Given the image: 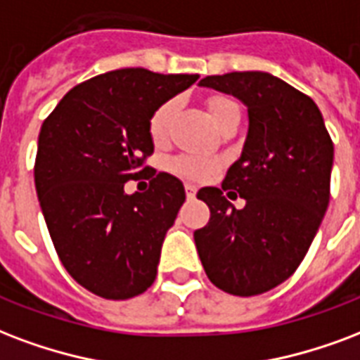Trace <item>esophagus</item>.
Listing matches in <instances>:
<instances>
[{"label":"esophagus","instance_id":"34e87169","mask_svg":"<svg viewBox=\"0 0 360 360\" xmlns=\"http://www.w3.org/2000/svg\"><path fill=\"white\" fill-rule=\"evenodd\" d=\"M185 191L188 198H194V196H196V186L194 185H185Z\"/></svg>","mask_w":360,"mask_h":360}]
</instances>
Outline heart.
<instances>
[{"label": "heart", "instance_id": "obj_1", "mask_svg": "<svg viewBox=\"0 0 360 360\" xmlns=\"http://www.w3.org/2000/svg\"><path fill=\"white\" fill-rule=\"evenodd\" d=\"M236 103L230 100H224V98H215V100H211L210 109L211 115H213V120L221 119L224 113H229L230 109H234ZM175 109H177V101L175 100H168L164 101L158 109H156L153 117L149 120V131L150 137L155 139L156 143H160L164 141L166 137H168V130H169V122L174 119ZM215 160H211L207 156H196V155H181L175 156L174 160L169 162V169L174 172L175 175H179V177H185V179H205V177H210L213 174V169H215Z\"/></svg>", "mask_w": 360, "mask_h": 360}]
</instances>
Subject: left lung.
<instances>
[{"instance_id": "1", "label": "left lung", "mask_w": 360, "mask_h": 360, "mask_svg": "<svg viewBox=\"0 0 360 360\" xmlns=\"http://www.w3.org/2000/svg\"><path fill=\"white\" fill-rule=\"evenodd\" d=\"M247 107V136L223 188L204 186L210 223L194 232L207 278L236 296L262 295L289 279L319 230L330 200L334 145L315 101L266 71L198 82ZM246 200L236 210L224 196ZM231 193H227V195Z\"/></svg>"}]
</instances>
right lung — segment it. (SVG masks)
Segmentation results:
<instances>
[{"label": "right lung", "mask_w": 360, "mask_h": 360, "mask_svg": "<svg viewBox=\"0 0 360 360\" xmlns=\"http://www.w3.org/2000/svg\"><path fill=\"white\" fill-rule=\"evenodd\" d=\"M196 81L109 71L71 89L41 126L34 175L46 229L71 278L101 298L126 300L155 281L185 186L169 174L147 175L143 194L124 183L149 169L153 113Z\"/></svg>", "instance_id": "right-lung-1"}]
</instances>
